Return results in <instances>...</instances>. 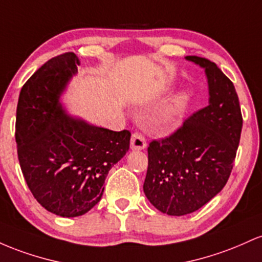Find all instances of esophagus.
Instances as JSON below:
<instances>
[{"label": "esophagus", "instance_id": "1", "mask_svg": "<svg viewBox=\"0 0 262 262\" xmlns=\"http://www.w3.org/2000/svg\"><path fill=\"white\" fill-rule=\"evenodd\" d=\"M147 146L146 139L142 134L140 132H135L131 137V149L134 151H140V149H145Z\"/></svg>", "mask_w": 262, "mask_h": 262}]
</instances>
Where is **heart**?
I'll list each match as a JSON object with an SVG mask.
<instances>
[{
  "label": "heart",
  "mask_w": 262,
  "mask_h": 262,
  "mask_svg": "<svg viewBox=\"0 0 262 262\" xmlns=\"http://www.w3.org/2000/svg\"><path fill=\"white\" fill-rule=\"evenodd\" d=\"M190 106V96L187 92L177 94L168 105H166L157 115L155 116L154 123L161 131H170L176 128L183 120Z\"/></svg>",
  "instance_id": "obj_1"
}]
</instances>
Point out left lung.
<instances>
[{"mask_svg": "<svg viewBox=\"0 0 262 262\" xmlns=\"http://www.w3.org/2000/svg\"><path fill=\"white\" fill-rule=\"evenodd\" d=\"M205 72L209 104L169 137L152 141L143 192L164 214L186 215L224 188L233 169L243 117L234 84L215 63L188 55Z\"/></svg>", "mask_w": 262, "mask_h": 262, "instance_id": "8db88e82", "label": "left lung"}]
</instances>
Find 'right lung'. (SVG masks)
I'll list each match as a JSON object with an SVG mask.
<instances>
[{"mask_svg":"<svg viewBox=\"0 0 262 262\" xmlns=\"http://www.w3.org/2000/svg\"><path fill=\"white\" fill-rule=\"evenodd\" d=\"M74 53L43 64L19 93L16 142L32 194L55 215L74 218L101 199L108 170L130 148V131L94 126L69 115L60 101L78 73Z\"/></svg>","mask_w":262,"mask_h":262,"instance_id":"obj_1","label":"right lung"}]
</instances>
